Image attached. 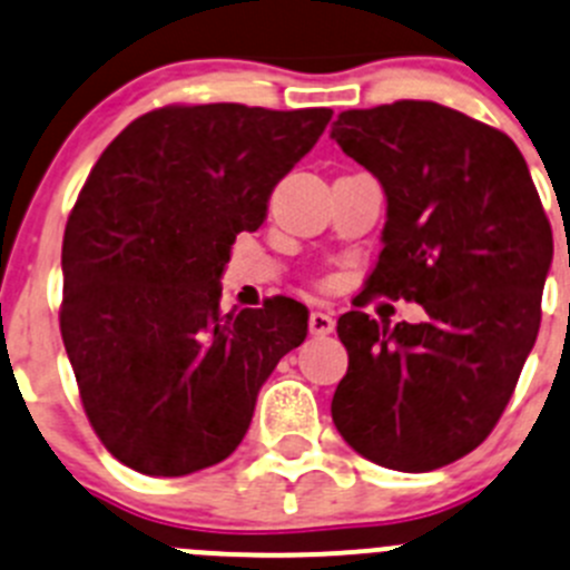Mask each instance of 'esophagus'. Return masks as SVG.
Returning a JSON list of instances; mask_svg holds the SVG:
<instances>
[{"mask_svg": "<svg viewBox=\"0 0 570 570\" xmlns=\"http://www.w3.org/2000/svg\"><path fill=\"white\" fill-rule=\"evenodd\" d=\"M336 325V320L331 317L328 312H312V317H308V331H312L314 336H325L331 334Z\"/></svg>", "mask_w": 570, "mask_h": 570, "instance_id": "esophagus-1", "label": "esophagus"}]
</instances>
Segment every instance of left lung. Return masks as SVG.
Segmentation results:
<instances>
[{
  "instance_id": "8db88e82",
  "label": "left lung",
  "mask_w": 570,
  "mask_h": 570,
  "mask_svg": "<svg viewBox=\"0 0 570 570\" xmlns=\"http://www.w3.org/2000/svg\"><path fill=\"white\" fill-rule=\"evenodd\" d=\"M331 138L386 195L367 289L425 312L395 325L342 314L347 373L331 417L375 465H451L493 432L538 340L549 217L515 141L445 105L342 110Z\"/></svg>"
}]
</instances>
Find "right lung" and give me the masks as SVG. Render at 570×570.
<instances>
[{
    "instance_id": "1",
    "label": "right lung",
    "mask_w": 570,
    "mask_h": 570,
    "mask_svg": "<svg viewBox=\"0 0 570 570\" xmlns=\"http://www.w3.org/2000/svg\"><path fill=\"white\" fill-rule=\"evenodd\" d=\"M331 108L164 105L105 147L63 234L60 336L105 449L147 476L236 451L258 390L301 345L292 297L219 312V275Z\"/></svg>"
}]
</instances>
